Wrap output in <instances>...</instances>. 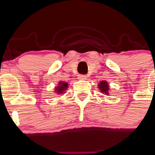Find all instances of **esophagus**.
Wrapping results in <instances>:
<instances>
[{
    "instance_id": "esophagus-1",
    "label": "esophagus",
    "mask_w": 155,
    "mask_h": 155,
    "mask_svg": "<svg viewBox=\"0 0 155 155\" xmlns=\"http://www.w3.org/2000/svg\"><path fill=\"white\" fill-rule=\"evenodd\" d=\"M78 80H86V78H87V77H86L85 75L80 74V75H78Z\"/></svg>"
}]
</instances>
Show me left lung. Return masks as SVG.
Returning <instances> with one entry per match:
<instances>
[{
  "instance_id": "8db88e82",
  "label": "left lung",
  "mask_w": 155,
  "mask_h": 155,
  "mask_svg": "<svg viewBox=\"0 0 155 155\" xmlns=\"http://www.w3.org/2000/svg\"><path fill=\"white\" fill-rule=\"evenodd\" d=\"M98 87L99 88L100 91L103 93L104 94H106V95L109 94V85L107 81H100L98 84Z\"/></svg>"
}]
</instances>
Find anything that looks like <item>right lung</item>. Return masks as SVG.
<instances>
[{
  "label": "right lung",
  "instance_id": "obj_1",
  "mask_svg": "<svg viewBox=\"0 0 155 155\" xmlns=\"http://www.w3.org/2000/svg\"><path fill=\"white\" fill-rule=\"evenodd\" d=\"M68 88V83L64 81H59L58 86L55 87V93L57 94H63L64 91Z\"/></svg>",
  "mask_w": 155,
  "mask_h": 155
}]
</instances>
